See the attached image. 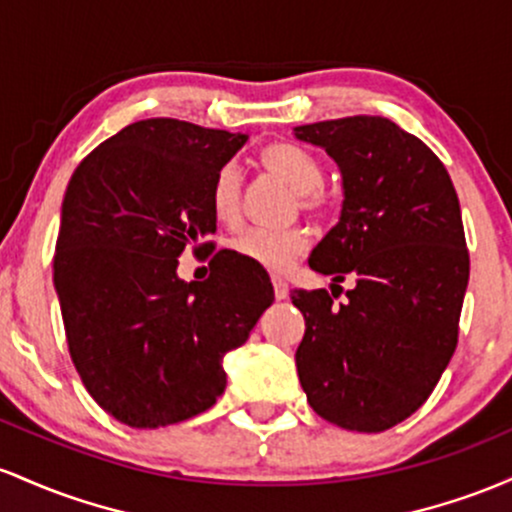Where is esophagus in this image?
I'll use <instances>...</instances> for the list:
<instances>
[{"mask_svg": "<svg viewBox=\"0 0 512 512\" xmlns=\"http://www.w3.org/2000/svg\"><path fill=\"white\" fill-rule=\"evenodd\" d=\"M273 292L278 300H285L287 297V283L283 278H278V275H273Z\"/></svg>", "mask_w": 512, "mask_h": 512, "instance_id": "esophagus-1", "label": "esophagus"}]
</instances>
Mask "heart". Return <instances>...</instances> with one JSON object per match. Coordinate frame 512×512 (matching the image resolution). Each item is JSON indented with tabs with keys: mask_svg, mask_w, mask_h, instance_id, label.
I'll return each instance as SVG.
<instances>
[{
	"mask_svg": "<svg viewBox=\"0 0 512 512\" xmlns=\"http://www.w3.org/2000/svg\"><path fill=\"white\" fill-rule=\"evenodd\" d=\"M263 171L280 179L295 191L297 205L312 217H324L331 210V198L319 186L324 171L314 154L292 142H271L258 152ZM212 215L225 225H237L241 217V171L234 162L222 164L210 183ZM309 249V232L300 225L268 229L256 227L232 241V251L244 261L256 263L271 273H283Z\"/></svg>",
	"mask_w": 512,
	"mask_h": 512,
	"instance_id": "obj_1",
	"label": "heart"
}]
</instances>
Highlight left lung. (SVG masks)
I'll use <instances>...</instances> for the list:
<instances>
[{
  "instance_id": "left-lung-1",
  "label": "left lung",
  "mask_w": 512,
  "mask_h": 512,
  "mask_svg": "<svg viewBox=\"0 0 512 512\" xmlns=\"http://www.w3.org/2000/svg\"><path fill=\"white\" fill-rule=\"evenodd\" d=\"M343 174L341 222L309 256L336 290H292L304 314L295 363L309 406L358 433L406 421L433 394L459 338L469 283L462 210L445 164L382 116L300 125Z\"/></svg>"
}]
</instances>
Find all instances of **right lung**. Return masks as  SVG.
<instances>
[{
    "label": "right lung",
    "instance_id": "obj_1",
    "mask_svg": "<svg viewBox=\"0 0 512 512\" xmlns=\"http://www.w3.org/2000/svg\"><path fill=\"white\" fill-rule=\"evenodd\" d=\"M244 142L186 120H137L67 183L53 256L67 348L86 392L125 426L208 411L225 392L222 358L273 304L261 266L208 241L212 176ZM188 245L211 256L208 281L175 275Z\"/></svg>",
    "mask_w": 512,
    "mask_h": 512
}]
</instances>
